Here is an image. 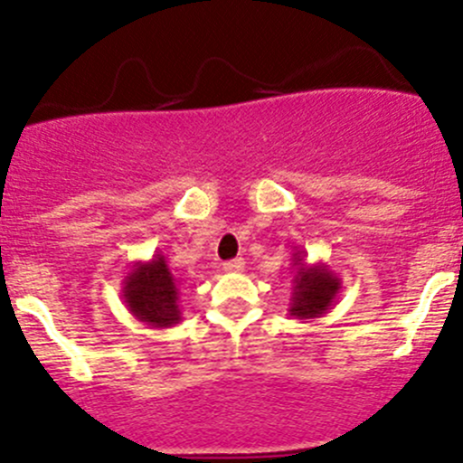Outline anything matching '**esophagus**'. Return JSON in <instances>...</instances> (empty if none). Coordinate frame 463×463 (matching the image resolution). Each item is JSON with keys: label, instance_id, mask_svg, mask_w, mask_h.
<instances>
[{"label": "esophagus", "instance_id": "obj_1", "mask_svg": "<svg viewBox=\"0 0 463 463\" xmlns=\"http://www.w3.org/2000/svg\"><path fill=\"white\" fill-rule=\"evenodd\" d=\"M241 269H244V260L241 258H235V260H231V262L223 264V271H228V273H237V271H241Z\"/></svg>", "mask_w": 463, "mask_h": 463}]
</instances>
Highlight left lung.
Masks as SVG:
<instances>
[{
	"label": "left lung",
	"instance_id": "8db88e82",
	"mask_svg": "<svg viewBox=\"0 0 463 463\" xmlns=\"http://www.w3.org/2000/svg\"><path fill=\"white\" fill-rule=\"evenodd\" d=\"M291 267H294V282H291L289 317L300 321L321 318L336 303L341 294V278L327 267L326 262L309 264L305 260V250L291 253Z\"/></svg>",
	"mask_w": 463,
	"mask_h": 463
}]
</instances>
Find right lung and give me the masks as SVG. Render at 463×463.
Returning <instances> with one entry per match:
<instances>
[{
	"mask_svg": "<svg viewBox=\"0 0 463 463\" xmlns=\"http://www.w3.org/2000/svg\"><path fill=\"white\" fill-rule=\"evenodd\" d=\"M122 298L128 312L145 326L165 330L181 321L178 280L163 250L151 260H137L122 280Z\"/></svg>",
	"mask_w": 463,
	"mask_h": 463,
	"instance_id": "right-lung-1",
	"label": "right lung"
}]
</instances>
